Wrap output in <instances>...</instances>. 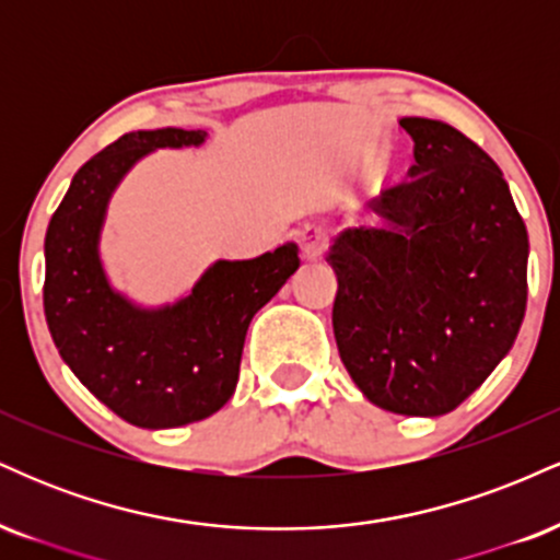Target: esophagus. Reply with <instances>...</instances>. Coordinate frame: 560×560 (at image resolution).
Segmentation results:
<instances>
[{
	"label": "esophagus",
	"instance_id": "esophagus-1",
	"mask_svg": "<svg viewBox=\"0 0 560 560\" xmlns=\"http://www.w3.org/2000/svg\"><path fill=\"white\" fill-rule=\"evenodd\" d=\"M300 247H302V258L305 260H318L320 255L326 253V231L311 223L300 231Z\"/></svg>",
	"mask_w": 560,
	"mask_h": 560
}]
</instances>
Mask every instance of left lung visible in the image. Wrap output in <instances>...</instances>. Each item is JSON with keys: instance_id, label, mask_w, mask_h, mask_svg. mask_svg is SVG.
<instances>
[{"instance_id": "1", "label": "left lung", "mask_w": 560, "mask_h": 560, "mask_svg": "<svg viewBox=\"0 0 560 560\" xmlns=\"http://www.w3.org/2000/svg\"><path fill=\"white\" fill-rule=\"evenodd\" d=\"M410 182L334 236V339L378 408L445 416L508 355L526 311L529 236L503 171L458 128L400 118Z\"/></svg>"}]
</instances>
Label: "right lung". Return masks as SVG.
<instances>
[{"label":"right lung","mask_w":560,"mask_h":560,"mask_svg":"<svg viewBox=\"0 0 560 560\" xmlns=\"http://www.w3.org/2000/svg\"><path fill=\"white\" fill-rule=\"evenodd\" d=\"M208 131H131L83 163L44 240V316L60 358L100 402L141 429L213 416L234 395L249 320L300 268L287 242L253 260H215L176 302L147 307L110 284L100 242L126 173Z\"/></svg>","instance_id":"right-lung-1"}]
</instances>
